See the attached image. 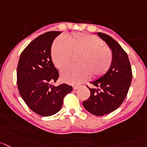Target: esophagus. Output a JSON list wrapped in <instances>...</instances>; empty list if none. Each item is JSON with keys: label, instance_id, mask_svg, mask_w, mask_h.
<instances>
[{"label": "esophagus", "instance_id": "obj_1", "mask_svg": "<svg viewBox=\"0 0 147 147\" xmlns=\"http://www.w3.org/2000/svg\"><path fill=\"white\" fill-rule=\"evenodd\" d=\"M79 87H80V86H76H76H73V89H74V90H76V89H79Z\"/></svg>", "mask_w": 147, "mask_h": 147}]
</instances>
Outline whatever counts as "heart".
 Wrapping results in <instances>:
<instances>
[{
	"label": "heart",
	"mask_w": 147,
	"mask_h": 147,
	"mask_svg": "<svg viewBox=\"0 0 147 147\" xmlns=\"http://www.w3.org/2000/svg\"><path fill=\"white\" fill-rule=\"evenodd\" d=\"M74 55H79L77 63L64 68L61 73L63 82L78 84L90 79L102 76L110 68L113 60L112 52L104 42L96 36L88 33L76 32L68 40L58 37L51 47V58L58 68L70 63Z\"/></svg>",
	"instance_id": "obj_1"
}]
</instances>
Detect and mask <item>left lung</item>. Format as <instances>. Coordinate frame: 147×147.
Segmentation results:
<instances>
[{"label": "left lung", "instance_id": "8db88e82", "mask_svg": "<svg viewBox=\"0 0 147 147\" xmlns=\"http://www.w3.org/2000/svg\"><path fill=\"white\" fill-rule=\"evenodd\" d=\"M112 50L113 60L108 71L90 83L97 88H89L90 96L83 102L84 108L92 114L102 116L112 113L125 100L132 80V71L127 53L107 34L97 32Z\"/></svg>", "mask_w": 147, "mask_h": 147}]
</instances>
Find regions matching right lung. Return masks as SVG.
Here are the masks:
<instances>
[{
    "label": "right lung",
    "mask_w": 147,
    "mask_h": 147,
    "mask_svg": "<svg viewBox=\"0 0 147 147\" xmlns=\"http://www.w3.org/2000/svg\"><path fill=\"white\" fill-rule=\"evenodd\" d=\"M61 32L52 31L41 34L23 50L17 66L19 94L26 105L41 116H50L62 107L63 98L72 91L63 84L53 86L59 74L52 61L51 46Z\"/></svg>",
    "instance_id": "obj_1"
}]
</instances>
